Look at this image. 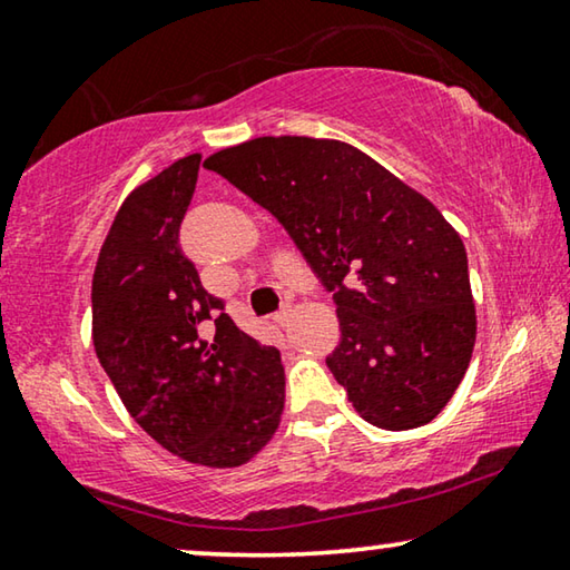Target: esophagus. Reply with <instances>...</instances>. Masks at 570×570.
Wrapping results in <instances>:
<instances>
[{
    "mask_svg": "<svg viewBox=\"0 0 570 570\" xmlns=\"http://www.w3.org/2000/svg\"><path fill=\"white\" fill-rule=\"evenodd\" d=\"M274 322L278 327H288V322H292V304H284L282 309L274 314Z\"/></svg>",
    "mask_w": 570,
    "mask_h": 570,
    "instance_id": "esophagus-1",
    "label": "esophagus"
}]
</instances>
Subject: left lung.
I'll use <instances>...</instances> for the list:
<instances>
[{
    "instance_id": "1",
    "label": "left lung",
    "mask_w": 570,
    "mask_h": 570,
    "mask_svg": "<svg viewBox=\"0 0 570 570\" xmlns=\"http://www.w3.org/2000/svg\"><path fill=\"white\" fill-rule=\"evenodd\" d=\"M207 169L284 225L337 304L334 381L387 431L436 419L476 337L466 250L426 197L334 139L261 137L215 151Z\"/></svg>"
}]
</instances>
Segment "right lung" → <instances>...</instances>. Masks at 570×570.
<instances>
[{
  "label": "right lung",
  "instance_id": "add662e5",
  "mask_svg": "<svg viewBox=\"0 0 570 570\" xmlns=\"http://www.w3.org/2000/svg\"><path fill=\"white\" fill-rule=\"evenodd\" d=\"M200 155L134 189L104 240L94 347L131 419L185 462L240 466L284 411V365L225 314L179 248Z\"/></svg>",
  "mask_w": 570,
  "mask_h": 570
}]
</instances>
